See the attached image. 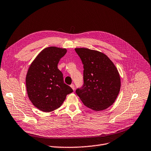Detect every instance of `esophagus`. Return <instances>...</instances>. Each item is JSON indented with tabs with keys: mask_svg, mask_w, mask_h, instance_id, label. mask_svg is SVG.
Segmentation results:
<instances>
[{
	"mask_svg": "<svg viewBox=\"0 0 151 151\" xmlns=\"http://www.w3.org/2000/svg\"><path fill=\"white\" fill-rule=\"evenodd\" d=\"M70 86V87L73 89V90H74V89H75V86H74V84H71Z\"/></svg>",
	"mask_w": 151,
	"mask_h": 151,
	"instance_id": "1",
	"label": "esophagus"
}]
</instances>
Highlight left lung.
Listing matches in <instances>:
<instances>
[{"mask_svg": "<svg viewBox=\"0 0 151 151\" xmlns=\"http://www.w3.org/2000/svg\"><path fill=\"white\" fill-rule=\"evenodd\" d=\"M75 51L83 64V84L76 92L83 104L96 111L111 106L119 95L120 78L112 61L96 50L77 48Z\"/></svg>", "mask_w": 151, "mask_h": 151, "instance_id": "8db88e82", "label": "left lung"}]
</instances>
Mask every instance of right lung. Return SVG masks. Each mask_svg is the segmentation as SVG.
Segmentation results:
<instances>
[{"label": "right lung", "instance_id": "obj_1", "mask_svg": "<svg viewBox=\"0 0 151 151\" xmlns=\"http://www.w3.org/2000/svg\"><path fill=\"white\" fill-rule=\"evenodd\" d=\"M66 52L65 48H45L29 68L26 77L27 95L33 105L42 111L58 109L66 95L73 91L64 83L63 73L58 69L60 59Z\"/></svg>", "mask_w": 151, "mask_h": 151}]
</instances>
